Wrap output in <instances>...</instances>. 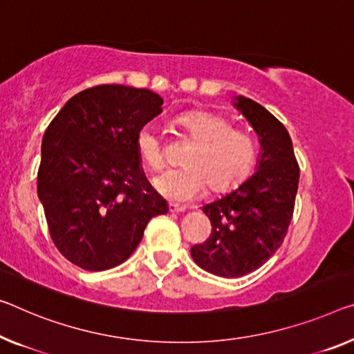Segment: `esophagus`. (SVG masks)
I'll list each match as a JSON object with an SVG mask.
<instances>
[{"label":"esophagus","mask_w":354,"mask_h":354,"mask_svg":"<svg viewBox=\"0 0 354 354\" xmlns=\"http://www.w3.org/2000/svg\"><path fill=\"white\" fill-rule=\"evenodd\" d=\"M167 209H169L171 214H182V212L187 210V207H185V205H178V204H174V203H171L169 205H167Z\"/></svg>","instance_id":"esophagus-1"}]
</instances>
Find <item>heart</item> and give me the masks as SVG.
<instances>
[{"instance_id": "heart-1", "label": "heart", "mask_w": 354, "mask_h": 354, "mask_svg": "<svg viewBox=\"0 0 354 354\" xmlns=\"http://www.w3.org/2000/svg\"><path fill=\"white\" fill-rule=\"evenodd\" d=\"M188 138L194 140L183 158V167L162 172L153 180L161 196L171 201H192L209 185L210 192L223 193L245 178L257 161L258 149L248 134L231 128L216 113L196 111L177 118ZM136 150L150 171L165 166V150L158 129L145 124L136 136Z\"/></svg>"}]
</instances>
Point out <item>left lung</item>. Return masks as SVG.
Instances as JSON below:
<instances>
[{
  "mask_svg": "<svg viewBox=\"0 0 354 354\" xmlns=\"http://www.w3.org/2000/svg\"><path fill=\"white\" fill-rule=\"evenodd\" d=\"M232 100L258 136L257 172L204 205L212 234L204 243L192 247L194 263L223 279L259 269L279 250L292 218L299 183V166L286 128L257 101L245 96Z\"/></svg>",
  "mask_w": 354,
  "mask_h": 354,
  "instance_id": "1",
  "label": "left lung"
}]
</instances>
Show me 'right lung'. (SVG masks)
Here are the masks:
<instances>
[{"mask_svg": "<svg viewBox=\"0 0 354 354\" xmlns=\"http://www.w3.org/2000/svg\"><path fill=\"white\" fill-rule=\"evenodd\" d=\"M147 88L97 85L57 113L42 139L37 196L59 253L85 270L127 261L167 203L151 188L136 136L162 112Z\"/></svg>", "mask_w": 354, "mask_h": 354, "instance_id": "obj_1", "label": "right lung"}]
</instances>
